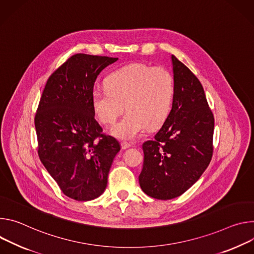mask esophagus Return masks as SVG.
<instances>
[{
    "label": "esophagus",
    "mask_w": 254,
    "mask_h": 254,
    "mask_svg": "<svg viewBox=\"0 0 254 254\" xmlns=\"http://www.w3.org/2000/svg\"><path fill=\"white\" fill-rule=\"evenodd\" d=\"M130 146H131V144L128 143V142H126V141L121 142V147H122V149H127V148H129Z\"/></svg>",
    "instance_id": "1"
}]
</instances>
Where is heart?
Returning a JSON list of instances; mask_svg holds the SVG:
<instances>
[{
  "label": "heart",
  "mask_w": 254,
  "mask_h": 254,
  "mask_svg": "<svg viewBox=\"0 0 254 254\" xmlns=\"http://www.w3.org/2000/svg\"><path fill=\"white\" fill-rule=\"evenodd\" d=\"M106 89H95L91 101L103 124H113L125 108L126 115L112 129L123 140H134L149 127L158 128L172 108L175 84L172 73L161 66L133 64L112 72Z\"/></svg>",
  "instance_id": "heart-1"
}]
</instances>
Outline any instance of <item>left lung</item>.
Segmentation results:
<instances>
[{
    "mask_svg": "<svg viewBox=\"0 0 254 254\" xmlns=\"http://www.w3.org/2000/svg\"><path fill=\"white\" fill-rule=\"evenodd\" d=\"M173 107L153 140L142 145L139 184L151 198L171 200L189 190L213 155L214 116L202 83L175 55Z\"/></svg>",
    "mask_w": 254,
    "mask_h": 254,
    "instance_id": "obj_1",
    "label": "left lung"
}]
</instances>
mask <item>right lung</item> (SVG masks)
Returning a JSON list of instances; mask_svg holds the SVG:
<instances>
[{
  "mask_svg": "<svg viewBox=\"0 0 254 254\" xmlns=\"http://www.w3.org/2000/svg\"><path fill=\"white\" fill-rule=\"evenodd\" d=\"M118 59L74 54L48 78L35 115L38 155L63 192L76 201L100 196L121 147L95 119L99 73Z\"/></svg>",
  "mask_w": 254,
  "mask_h": 254,
  "instance_id": "1",
  "label": "right lung"
}]
</instances>
